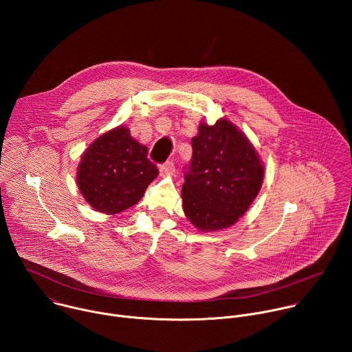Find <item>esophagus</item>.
<instances>
[{
	"mask_svg": "<svg viewBox=\"0 0 352 352\" xmlns=\"http://www.w3.org/2000/svg\"><path fill=\"white\" fill-rule=\"evenodd\" d=\"M174 171H175V167L171 162H166L164 164L160 166V173L164 175H171V174H174Z\"/></svg>",
	"mask_w": 352,
	"mask_h": 352,
	"instance_id": "1",
	"label": "esophagus"
}]
</instances>
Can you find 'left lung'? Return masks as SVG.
Returning <instances> with one entry per match:
<instances>
[{"mask_svg":"<svg viewBox=\"0 0 352 352\" xmlns=\"http://www.w3.org/2000/svg\"><path fill=\"white\" fill-rule=\"evenodd\" d=\"M263 175L259 155L242 131L226 118L202 122L184 175V213L204 232L231 227L258 196Z\"/></svg>","mask_w":352,"mask_h":352,"instance_id":"8db88e82","label":"left lung"}]
</instances>
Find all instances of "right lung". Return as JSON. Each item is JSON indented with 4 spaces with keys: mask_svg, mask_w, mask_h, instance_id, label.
I'll return each instance as SVG.
<instances>
[{
    "mask_svg": "<svg viewBox=\"0 0 352 352\" xmlns=\"http://www.w3.org/2000/svg\"><path fill=\"white\" fill-rule=\"evenodd\" d=\"M157 175L159 168L147 159V147L120 125L85 150L76 184L94 210L117 214L136 205Z\"/></svg>",
    "mask_w": 352,
    "mask_h": 352,
    "instance_id": "right-lung-1",
    "label": "right lung"
}]
</instances>
